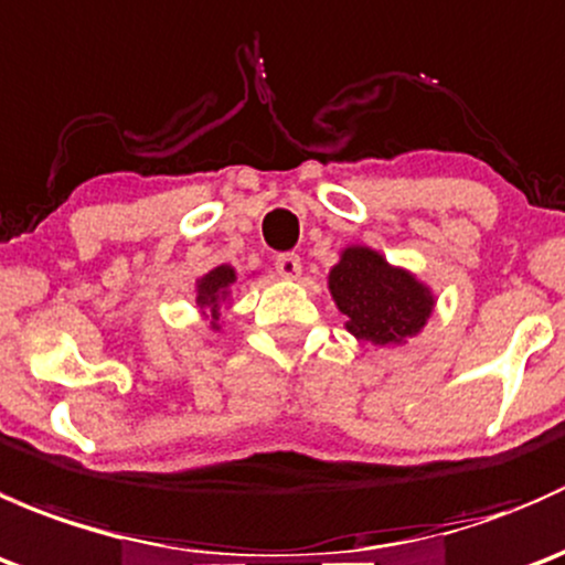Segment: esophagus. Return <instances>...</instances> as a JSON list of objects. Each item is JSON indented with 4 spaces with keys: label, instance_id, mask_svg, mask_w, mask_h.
I'll return each mask as SVG.
<instances>
[{
    "label": "esophagus",
    "instance_id": "34e87169",
    "mask_svg": "<svg viewBox=\"0 0 565 565\" xmlns=\"http://www.w3.org/2000/svg\"><path fill=\"white\" fill-rule=\"evenodd\" d=\"M276 270L281 278H289V281H295V278L300 276V256L298 254H278L276 256Z\"/></svg>",
    "mask_w": 565,
    "mask_h": 565
}]
</instances>
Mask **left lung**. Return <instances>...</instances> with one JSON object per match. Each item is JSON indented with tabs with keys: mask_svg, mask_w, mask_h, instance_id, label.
<instances>
[{
	"mask_svg": "<svg viewBox=\"0 0 565 565\" xmlns=\"http://www.w3.org/2000/svg\"><path fill=\"white\" fill-rule=\"evenodd\" d=\"M330 295L347 330L355 339L388 347L415 335L435 309L429 287L415 281L407 270L391 267L383 254L352 246L341 254L339 265L328 276Z\"/></svg>",
	"mask_w": 565,
	"mask_h": 565,
	"instance_id": "obj_1",
	"label": "left lung"
}]
</instances>
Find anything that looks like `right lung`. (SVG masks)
Segmentation results:
<instances>
[{
  "label": "right lung",
  "mask_w": 565,
  "mask_h": 565,
  "mask_svg": "<svg viewBox=\"0 0 565 565\" xmlns=\"http://www.w3.org/2000/svg\"><path fill=\"white\" fill-rule=\"evenodd\" d=\"M235 270L230 265H221L215 270H210L202 281L196 284V303L202 309H207L210 315V324L218 330V317H221V303L230 295V287L235 284Z\"/></svg>",
  "instance_id": "1"
}]
</instances>
